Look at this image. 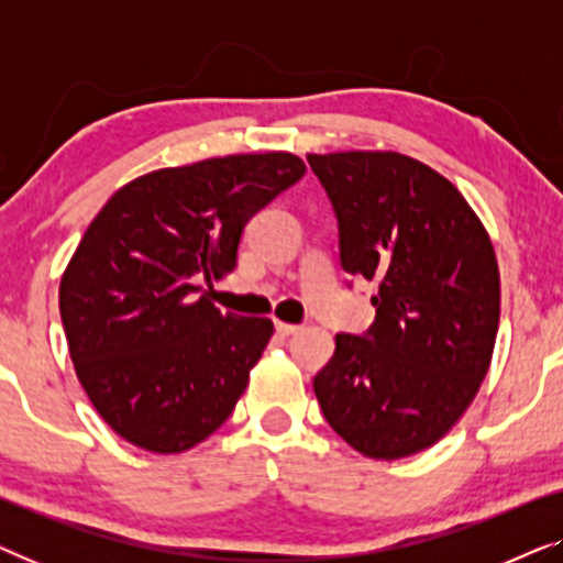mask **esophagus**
Wrapping results in <instances>:
<instances>
[{
  "instance_id": "34e87169",
  "label": "esophagus",
  "mask_w": 563,
  "mask_h": 563,
  "mask_svg": "<svg viewBox=\"0 0 563 563\" xmlns=\"http://www.w3.org/2000/svg\"><path fill=\"white\" fill-rule=\"evenodd\" d=\"M299 330H302V325H295V322H284V320H276V333L279 335H295V333H299Z\"/></svg>"
}]
</instances>
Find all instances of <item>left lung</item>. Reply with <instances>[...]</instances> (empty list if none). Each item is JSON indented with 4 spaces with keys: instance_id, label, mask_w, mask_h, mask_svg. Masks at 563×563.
Wrapping results in <instances>:
<instances>
[{
    "instance_id": "1",
    "label": "left lung",
    "mask_w": 563,
    "mask_h": 563,
    "mask_svg": "<svg viewBox=\"0 0 563 563\" xmlns=\"http://www.w3.org/2000/svg\"><path fill=\"white\" fill-rule=\"evenodd\" d=\"M341 233V264L379 284L366 335H335L312 387L330 428L368 459L426 451L489 372L499 268L487 228L433 168L395 151L310 153Z\"/></svg>"
}]
</instances>
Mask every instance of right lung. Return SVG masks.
Listing matches in <instances>:
<instances>
[{
  "mask_svg": "<svg viewBox=\"0 0 563 563\" xmlns=\"http://www.w3.org/2000/svg\"><path fill=\"white\" fill-rule=\"evenodd\" d=\"M305 172L284 151L158 168L89 222L60 320L84 391L128 443L181 453L230 418L274 322L220 312L197 282L233 272L245 222Z\"/></svg>",
  "mask_w": 563,
  "mask_h": 563,
  "instance_id": "right-lung-1",
  "label": "right lung"
}]
</instances>
